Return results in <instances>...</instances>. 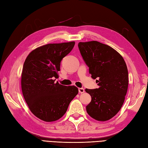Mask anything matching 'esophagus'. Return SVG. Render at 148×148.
<instances>
[{
  "mask_svg": "<svg viewBox=\"0 0 148 148\" xmlns=\"http://www.w3.org/2000/svg\"><path fill=\"white\" fill-rule=\"evenodd\" d=\"M79 92L81 93V94H82L84 92V89L83 88H79Z\"/></svg>",
  "mask_w": 148,
  "mask_h": 148,
  "instance_id": "1",
  "label": "esophagus"
}]
</instances>
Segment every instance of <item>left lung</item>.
<instances>
[{"mask_svg":"<svg viewBox=\"0 0 148 148\" xmlns=\"http://www.w3.org/2000/svg\"><path fill=\"white\" fill-rule=\"evenodd\" d=\"M79 51L89 74L99 88L86 89L91 96L88 114L99 121L111 119L123 106L128 88V71L123 58L115 49L96 40L79 42Z\"/></svg>","mask_w":148,"mask_h":148,"instance_id":"1","label":"left lung"}]
</instances>
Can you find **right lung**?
<instances>
[{"label": "right lung", "instance_id": "obj_1", "mask_svg": "<svg viewBox=\"0 0 148 148\" xmlns=\"http://www.w3.org/2000/svg\"><path fill=\"white\" fill-rule=\"evenodd\" d=\"M75 42L48 44L35 49L26 58L21 74L24 99L34 115L45 122L62 117L78 94L74 86L55 82L62 59L73 49Z\"/></svg>", "mask_w": 148, "mask_h": 148}]
</instances>
